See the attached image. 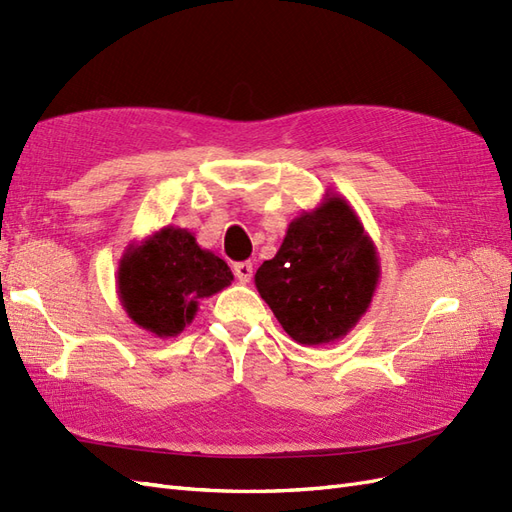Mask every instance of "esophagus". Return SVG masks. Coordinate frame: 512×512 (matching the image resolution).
<instances>
[{
  "label": "esophagus",
  "instance_id": "esophagus-1",
  "mask_svg": "<svg viewBox=\"0 0 512 512\" xmlns=\"http://www.w3.org/2000/svg\"><path fill=\"white\" fill-rule=\"evenodd\" d=\"M232 271H235L237 280H239L241 284H247V282H250V280H252V275H254V267H252V262H250V260L237 262V265L232 267Z\"/></svg>",
  "mask_w": 512,
  "mask_h": 512
}]
</instances>
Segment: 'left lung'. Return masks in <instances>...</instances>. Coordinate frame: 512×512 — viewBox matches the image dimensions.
Instances as JSON below:
<instances>
[{
	"label": "left lung",
	"mask_w": 512,
	"mask_h": 512,
	"mask_svg": "<svg viewBox=\"0 0 512 512\" xmlns=\"http://www.w3.org/2000/svg\"><path fill=\"white\" fill-rule=\"evenodd\" d=\"M380 280V258L348 200L327 192L288 224L280 250L254 275L282 329L303 346L333 344L363 318Z\"/></svg>",
	"instance_id": "left-lung-1"
}]
</instances>
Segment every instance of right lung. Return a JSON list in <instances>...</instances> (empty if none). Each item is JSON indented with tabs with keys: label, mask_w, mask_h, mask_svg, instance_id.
I'll list each match as a JSON object with an SVG mask.
<instances>
[{
	"label": "right lung",
	"mask_w": 512,
	"mask_h": 512,
	"mask_svg": "<svg viewBox=\"0 0 512 512\" xmlns=\"http://www.w3.org/2000/svg\"><path fill=\"white\" fill-rule=\"evenodd\" d=\"M235 280L226 262L196 243L190 230L164 226L130 243L119 260L117 292L130 320L156 337H177L198 301Z\"/></svg>",
	"instance_id": "obj_1"
}]
</instances>
